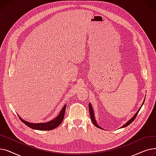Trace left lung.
<instances>
[{"label":"left lung","instance_id":"8db88e82","mask_svg":"<svg viewBox=\"0 0 156 156\" xmlns=\"http://www.w3.org/2000/svg\"><path fill=\"white\" fill-rule=\"evenodd\" d=\"M144 102L142 103V106L143 105V104H144ZM142 106L140 107V108L138 109V111L136 112V113L134 115V116L129 121H128L126 124H125L123 126H122L121 128H125V127H126V126H128L129 124H131L132 123V122L135 119V118H136V116H137V114H138V112H139V111L140 110V109H141V108H142ZM88 108H89V112H90V119H91V120H92V122H93V124L97 127V128H100V129H102L101 127H100L99 125H98L97 124V122H96V121H95V116H94V111H93V108H92V105L89 103V104H88Z\"/></svg>","mask_w":156,"mask_h":156}]
</instances>
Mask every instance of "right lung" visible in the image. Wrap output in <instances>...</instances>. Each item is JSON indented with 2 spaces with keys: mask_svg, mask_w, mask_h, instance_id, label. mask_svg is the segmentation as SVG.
Wrapping results in <instances>:
<instances>
[{
  "mask_svg": "<svg viewBox=\"0 0 156 156\" xmlns=\"http://www.w3.org/2000/svg\"><path fill=\"white\" fill-rule=\"evenodd\" d=\"M66 108V105H65L62 108V110L59 112V114L57 116V118H55L54 119H53L51 121L45 122V123H31V122H27L26 121L23 120L20 116H19V118H20L21 121L23 122V123H24L28 127H30L32 129H38V130H46V131L47 130H51V129H55V128H57L63 121Z\"/></svg>",
  "mask_w": 156,
  "mask_h": 156,
  "instance_id": "right-lung-1",
  "label": "right lung"
}]
</instances>
